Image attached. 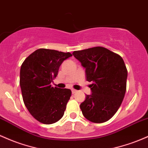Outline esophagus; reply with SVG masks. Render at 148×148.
<instances>
[{"label":"esophagus","mask_w":148,"mask_h":148,"mask_svg":"<svg viewBox=\"0 0 148 148\" xmlns=\"http://www.w3.org/2000/svg\"><path fill=\"white\" fill-rule=\"evenodd\" d=\"M77 92V90H75V89H71V92H72L73 94L74 93H76V92Z\"/></svg>","instance_id":"34e87169"}]
</instances>
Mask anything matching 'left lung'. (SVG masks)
Returning a JSON list of instances; mask_svg holds the SVG:
<instances>
[{"label":"left lung","instance_id":"left-lung-1","mask_svg":"<svg viewBox=\"0 0 148 148\" xmlns=\"http://www.w3.org/2000/svg\"><path fill=\"white\" fill-rule=\"evenodd\" d=\"M86 69L92 93L86 95L80 108L84 117L93 123L108 121L117 112L126 90L127 69L122 58L103 47L73 52Z\"/></svg>","mask_w":148,"mask_h":148}]
</instances>
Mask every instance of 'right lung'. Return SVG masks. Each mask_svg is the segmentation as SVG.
I'll list each match as a JSON object with an SVG mask.
<instances>
[{
    "label": "right lung",
    "instance_id": "obj_1",
    "mask_svg": "<svg viewBox=\"0 0 148 148\" xmlns=\"http://www.w3.org/2000/svg\"><path fill=\"white\" fill-rule=\"evenodd\" d=\"M71 56L69 53L40 48L27 57L21 66L19 84L24 103L40 123L53 124L64 115L71 90L53 88L50 83L63 61Z\"/></svg>",
    "mask_w": 148,
    "mask_h": 148
}]
</instances>
